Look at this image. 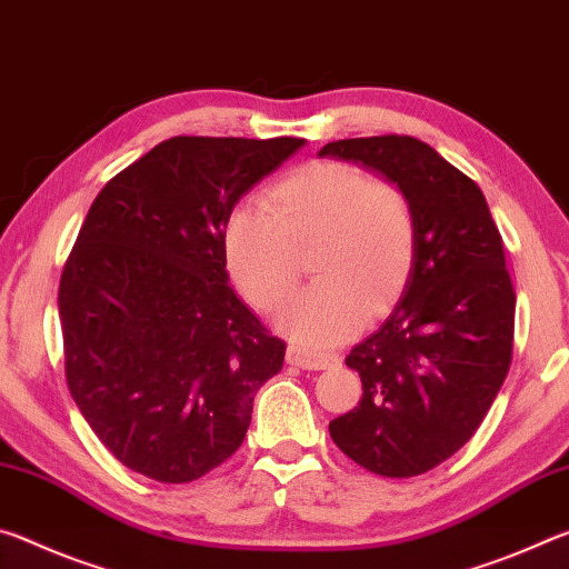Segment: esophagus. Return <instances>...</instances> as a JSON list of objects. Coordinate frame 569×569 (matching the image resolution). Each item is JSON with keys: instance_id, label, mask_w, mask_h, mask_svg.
Listing matches in <instances>:
<instances>
[{"instance_id": "1", "label": "esophagus", "mask_w": 569, "mask_h": 569, "mask_svg": "<svg viewBox=\"0 0 569 569\" xmlns=\"http://www.w3.org/2000/svg\"><path fill=\"white\" fill-rule=\"evenodd\" d=\"M287 362L302 370H325L338 362V356H335V352H312L300 346H290L287 348Z\"/></svg>"}]
</instances>
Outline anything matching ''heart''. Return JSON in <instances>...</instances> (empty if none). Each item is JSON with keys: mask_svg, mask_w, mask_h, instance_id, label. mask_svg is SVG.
I'll list each match as a JSON object with an SVG mask.
<instances>
[{"mask_svg": "<svg viewBox=\"0 0 569 569\" xmlns=\"http://www.w3.org/2000/svg\"><path fill=\"white\" fill-rule=\"evenodd\" d=\"M310 249L318 282L279 322L297 340L328 346L358 328L366 307L386 310L406 287L416 259L413 203L358 166L318 161L277 181L267 203H241L223 229L227 272L257 310L290 297Z\"/></svg>", "mask_w": 569, "mask_h": 569, "instance_id": "obj_1", "label": "heart"}]
</instances>
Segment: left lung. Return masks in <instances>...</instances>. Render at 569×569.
Returning a JSON list of instances; mask_svg holds the SVG:
<instances>
[{
    "mask_svg": "<svg viewBox=\"0 0 569 569\" xmlns=\"http://www.w3.org/2000/svg\"><path fill=\"white\" fill-rule=\"evenodd\" d=\"M320 156L383 173L413 203V269L388 320L346 358L362 398L330 436L378 477H418L477 433L509 372L517 295L505 241L479 186L413 136L346 138Z\"/></svg>",
    "mask_w": 569,
    "mask_h": 569,
    "instance_id": "1",
    "label": "left lung"
}]
</instances>
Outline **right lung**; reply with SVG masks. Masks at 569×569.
Listing matches in <instances>:
<instances>
[{
	"instance_id": "add662e5",
	"label": "right lung",
	"mask_w": 569,
	"mask_h": 569,
	"mask_svg": "<svg viewBox=\"0 0 569 569\" xmlns=\"http://www.w3.org/2000/svg\"><path fill=\"white\" fill-rule=\"evenodd\" d=\"M302 138L176 136L92 201L60 277L64 378L102 446L136 473L186 483L244 441L287 342L229 287L234 203Z\"/></svg>"
}]
</instances>
